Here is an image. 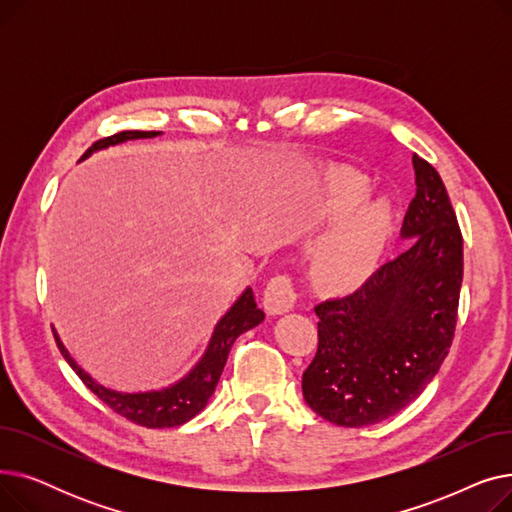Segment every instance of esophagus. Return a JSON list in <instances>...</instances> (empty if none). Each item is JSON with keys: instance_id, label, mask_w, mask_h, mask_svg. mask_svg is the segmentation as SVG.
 Listing matches in <instances>:
<instances>
[{"instance_id": "obj_1", "label": "esophagus", "mask_w": 512, "mask_h": 512, "mask_svg": "<svg viewBox=\"0 0 512 512\" xmlns=\"http://www.w3.org/2000/svg\"><path fill=\"white\" fill-rule=\"evenodd\" d=\"M297 303V292L294 284L286 276H276L263 290V309L270 315H284L294 309Z\"/></svg>"}]
</instances>
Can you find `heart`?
<instances>
[{
	"label": "heart",
	"mask_w": 512,
	"mask_h": 512,
	"mask_svg": "<svg viewBox=\"0 0 512 512\" xmlns=\"http://www.w3.org/2000/svg\"><path fill=\"white\" fill-rule=\"evenodd\" d=\"M369 180L351 168H332L321 180L317 222L331 224L307 257L309 282L324 294H351L378 270L394 234L384 199L363 201Z\"/></svg>",
	"instance_id": "heart-1"
}]
</instances>
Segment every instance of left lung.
<instances>
[{
	"label": "left lung",
	"mask_w": 512,
	"mask_h": 512,
	"mask_svg": "<svg viewBox=\"0 0 512 512\" xmlns=\"http://www.w3.org/2000/svg\"><path fill=\"white\" fill-rule=\"evenodd\" d=\"M413 170L415 197L400 228L405 253L357 292L315 307L319 344L303 396L342 427L380 423L411 405L452 344L463 238L436 168L413 153Z\"/></svg>",
	"instance_id": "left-lung-1"
}]
</instances>
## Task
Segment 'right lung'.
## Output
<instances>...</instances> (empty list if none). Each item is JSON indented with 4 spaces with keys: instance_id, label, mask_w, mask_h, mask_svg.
Returning a JSON list of instances; mask_svg holds the SVG:
<instances>
[{
    "instance_id": "add662e5",
    "label": "right lung",
    "mask_w": 512,
    "mask_h": 512,
    "mask_svg": "<svg viewBox=\"0 0 512 512\" xmlns=\"http://www.w3.org/2000/svg\"><path fill=\"white\" fill-rule=\"evenodd\" d=\"M161 132H143V130H126L118 132L110 139L97 141L85 155L83 159L91 157L93 153L122 145L126 141H137V139H155ZM263 311L257 307L253 290L247 286L242 290L240 297L234 301V305L220 317L218 324H215L211 338L207 342V348L199 361L188 369L180 380L153 388V390H139V392H124L105 386L97 382L89 371L80 367L74 357L68 353V348L64 346L60 334L53 330V336H56L58 348L62 357L68 361V365L76 371V375L83 384L97 396L101 398L107 407L114 409L118 415L126 417L128 421L145 425V427H174L182 425L188 419H193L203 407L207 405V400L215 392V386L220 382V375L224 371L226 359L234 340L253 330L263 321Z\"/></svg>"
}]
</instances>
